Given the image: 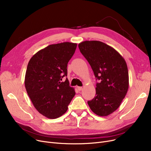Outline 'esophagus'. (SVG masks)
Listing matches in <instances>:
<instances>
[{
  "instance_id": "esophagus-1",
  "label": "esophagus",
  "mask_w": 151,
  "mask_h": 151,
  "mask_svg": "<svg viewBox=\"0 0 151 151\" xmlns=\"http://www.w3.org/2000/svg\"><path fill=\"white\" fill-rule=\"evenodd\" d=\"M77 89H78V91H81L82 89H83V87H80V86H78L77 87Z\"/></svg>"
}]
</instances>
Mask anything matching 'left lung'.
<instances>
[{
	"instance_id": "8db88e82",
	"label": "left lung",
	"mask_w": 151,
	"mask_h": 151,
	"mask_svg": "<svg viewBox=\"0 0 151 151\" xmlns=\"http://www.w3.org/2000/svg\"><path fill=\"white\" fill-rule=\"evenodd\" d=\"M78 47L99 80L96 96L88 104L95 114L108 116L119 107L129 89L126 62L113 47L101 42L84 41Z\"/></svg>"
}]
</instances>
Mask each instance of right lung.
Segmentation results:
<instances>
[{"label": "right lung", "instance_id": "right-lung-1", "mask_svg": "<svg viewBox=\"0 0 151 151\" xmlns=\"http://www.w3.org/2000/svg\"><path fill=\"white\" fill-rule=\"evenodd\" d=\"M76 43L63 42L50 45L38 51L30 59L25 76L28 96L38 111L49 119L59 117L68 109L75 95L69 86L67 64Z\"/></svg>", "mask_w": 151, "mask_h": 151}]
</instances>
